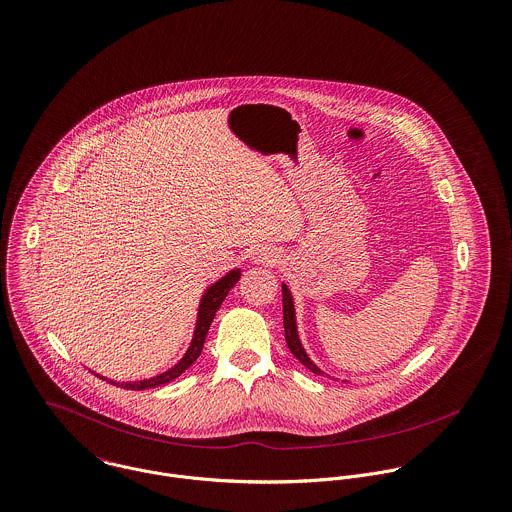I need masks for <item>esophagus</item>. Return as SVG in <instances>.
<instances>
[{
  "mask_svg": "<svg viewBox=\"0 0 512 512\" xmlns=\"http://www.w3.org/2000/svg\"><path fill=\"white\" fill-rule=\"evenodd\" d=\"M279 259H281V253L275 247H267V245L255 249L253 253V261L259 265H275L279 263Z\"/></svg>",
  "mask_w": 512,
  "mask_h": 512,
  "instance_id": "esophagus-1",
  "label": "esophagus"
}]
</instances>
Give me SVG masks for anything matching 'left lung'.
Wrapping results in <instances>:
<instances>
[{
  "label": "left lung",
  "instance_id": "1",
  "mask_svg": "<svg viewBox=\"0 0 512 512\" xmlns=\"http://www.w3.org/2000/svg\"><path fill=\"white\" fill-rule=\"evenodd\" d=\"M283 324H285V340H287V346H289V350L293 352V356H295L303 366H307L312 374L322 376L324 372L310 360V356H308L307 350L303 348V342H301V338H299L295 301H293V295H291V291H289V287H287L285 283H283Z\"/></svg>",
  "mask_w": 512,
  "mask_h": 512
}]
</instances>
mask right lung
<instances>
[{"label": "right lung", "mask_w": 512, "mask_h": 512, "mask_svg": "<svg viewBox=\"0 0 512 512\" xmlns=\"http://www.w3.org/2000/svg\"><path fill=\"white\" fill-rule=\"evenodd\" d=\"M241 279V269H231L229 273H225L221 279H217L215 283H211L202 295L200 299V307H198V318H196V326H194V336H192V342L186 350V354L180 358V362H176L170 370L158 374V376H152V378H146V380H136V382H116V380H108L101 374H97L101 380H108L110 384L114 386H120L124 390H148V388H156V386H162V384H168L172 382L174 378H178L180 374H184L202 354V348H204L205 336H207V330L213 322V316L215 312L221 307L223 299L227 297V293L233 289V285Z\"/></svg>", "instance_id": "1"}]
</instances>
